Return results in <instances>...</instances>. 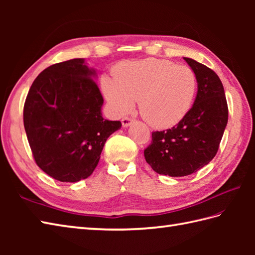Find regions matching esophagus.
I'll return each mask as SVG.
<instances>
[{"label":"esophagus","instance_id":"obj_1","mask_svg":"<svg viewBox=\"0 0 255 255\" xmlns=\"http://www.w3.org/2000/svg\"><path fill=\"white\" fill-rule=\"evenodd\" d=\"M132 119L131 118H128V117H125V118H123V121H122V124H123V127L124 128H127V127H129L130 126V125L132 124Z\"/></svg>","mask_w":255,"mask_h":255}]
</instances>
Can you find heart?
I'll return each mask as SVG.
<instances>
[{"label": "heart", "instance_id": "1", "mask_svg": "<svg viewBox=\"0 0 255 255\" xmlns=\"http://www.w3.org/2000/svg\"><path fill=\"white\" fill-rule=\"evenodd\" d=\"M102 91L117 115L130 112L138 100L145 122L155 128H169L191 110L197 79L191 68L150 58L122 63L114 79L103 78Z\"/></svg>", "mask_w": 255, "mask_h": 255}]
</instances>
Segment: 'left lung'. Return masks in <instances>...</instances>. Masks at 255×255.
Instances as JSON below:
<instances>
[{
	"mask_svg": "<svg viewBox=\"0 0 255 255\" xmlns=\"http://www.w3.org/2000/svg\"><path fill=\"white\" fill-rule=\"evenodd\" d=\"M196 74L197 94L176 126L152 132L144 150L147 163L159 174L186 176L208 164L217 153L228 123V105L219 77L205 64L184 58Z\"/></svg>",
	"mask_w": 255,
	"mask_h": 255,
	"instance_id": "1",
	"label": "left lung"
}]
</instances>
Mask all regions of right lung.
<instances>
[{
	"instance_id": "right-lung-1",
	"label": "right lung",
	"mask_w": 255,
	"mask_h": 255,
	"mask_svg": "<svg viewBox=\"0 0 255 255\" xmlns=\"http://www.w3.org/2000/svg\"><path fill=\"white\" fill-rule=\"evenodd\" d=\"M96 78L85 59H71L45 69L26 97L24 127L32 155L55 180L89 177L107 138L122 127L121 122L103 118Z\"/></svg>"
}]
</instances>
